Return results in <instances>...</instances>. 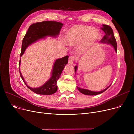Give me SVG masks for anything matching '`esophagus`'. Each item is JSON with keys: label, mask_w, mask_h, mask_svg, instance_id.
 <instances>
[{"label": "esophagus", "mask_w": 134, "mask_h": 134, "mask_svg": "<svg viewBox=\"0 0 134 134\" xmlns=\"http://www.w3.org/2000/svg\"><path fill=\"white\" fill-rule=\"evenodd\" d=\"M75 56H70L68 59V63L69 64H73L74 61L75 60Z\"/></svg>", "instance_id": "34e87169"}]
</instances>
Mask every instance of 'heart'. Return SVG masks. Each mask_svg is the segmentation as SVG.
Segmentation results:
<instances>
[{"instance_id": "1", "label": "heart", "mask_w": 134, "mask_h": 134, "mask_svg": "<svg viewBox=\"0 0 134 134\" xmlns=\"http://www.w3.org/2000/svg\"><path fill=\"white\" fill-rule=\"evenodd\" d=\"M100 37L97 30L88 25H76L72 26L66 34V42L70 46H75L82 42V47L86 48Z\"/></svg>"}]
</instances>
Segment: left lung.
Listing matches in <instances>:
<instances>
[{
    "label": "left lung",
    "mask_w": 134,
    "mask_h": 134,
    "mask_svg": "<svg viewBox=\"0 0 134 134\" xmlns=\"http://www.w3.org/2000/svg\"><path fill=\"white\" fill-rule=\"evenodd\" d=\"M101 29L104 31L105 35H104L103 38L101 40L100 42H102V43H106L111 44L112 46L114 47L115 51L117 52V42L116 41V38L114 36L113 30H112V29L111 28V27L108 25H105V24L104 25L103 24V26L101 27ZM74 69H75V72L76 71V69H77L76 66L74 67ZM110 86H111V85L109 87L105 88V90H104L102 91H100V92H93V91H90L88 90L81 88L79 87H77V88H78V90L82 94H86V95L93 96V95L99 94H100V93L104 92V91H106Z\"/></svg>",
    "instance_id": "left-lung-1"
}]
</instances>
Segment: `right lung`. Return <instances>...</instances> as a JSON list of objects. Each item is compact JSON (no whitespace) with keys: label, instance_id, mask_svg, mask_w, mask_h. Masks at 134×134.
Instances as JSON below:
<instances>
[{"label":"right lung","instance_id":"right-lung-1","mask_svg":"<svg viewBox=\"0 0 134 134\" xmlns=\"http://www.w3.org/2000/svg\"><path fill=\"white\" fill-rule=\"evenodd\" d=\"M62 25V23L58 22H55V21H43V22L32 24L29 26L23 39L20 56L24 54L25 49L35 41L47 36L54 37L57 36L59 35ZM68 55L56 60L53 66L52 76L50 79L46 82L43 85L40 87L31 88L28 86L19 71L20 77L27 87L35 93L45 95L54 94L57 91L58 86L56 85V82L59 79L63 68H65L66 65L68 63ZM20 63V59L19 60V65Z\"/></svg>","mask_w":134,"mask_h":134}]
</instances>
